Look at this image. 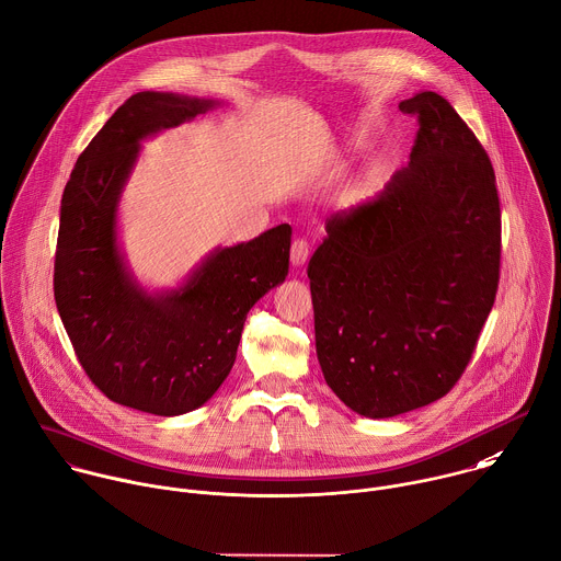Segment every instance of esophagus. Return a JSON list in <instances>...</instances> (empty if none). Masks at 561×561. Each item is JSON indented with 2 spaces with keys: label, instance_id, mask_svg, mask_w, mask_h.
Listing matches in <instances>:
<instances>
[{
  "label": "esophagus",
  "instance_id": "1",
  "mask_svg": "<svg viewBox=\"0 0 561 561\" xmlns=\"http://www.w3.org/2000/svg\"><path fill=\"white\" fill-rule=\"evenodd\" d=\"M308 255H310L308 242L295 240L293 247H290V264H293V266H304V264L308 262Z\"/></svg>",
  "mask_w": 561,
  "mask_h": 561
}]
</instances>
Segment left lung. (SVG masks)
Segmentation results:
<instances>
[{
  "instance_id": "8db88e82",
  "label": "left lung",
  "mask_w": 561,
  "mask_h": 561,
  "mask_svg": "<svg viewBox=\"0 0 561 561\" xmlns=\"http://www.w3.org/2000/svg\"><path fill=\"white\" fill-rule=\"evenodd\" d=\"M399 107L419 116L410 164L375 201L332 218L308 264L323 379L365 419L425 408L454 388L500 279L486 151L440 94L423 90Z\"/></svg>"
}]
</instances>
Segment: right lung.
I'll return each instance as SVG.
<instances>
[{
  "instance_id": "add662e5",
  "label": "right lung",
  "mask_w": 561,
  "mask_h": 561,
  "mask_svg": "<svg viewBox=\"0 0 561 561\" xmlns=\"http://www.w3.org/2000/svg\"><path fill=\"white\" fill-rule=\"evenodd\" d=\"M222 105L175 92L129 96L79 156L61 198L55 301L79 363L114 403L180 416L236 363L249 310L288 275V225L218 247L186 277L145 288L118 240V207L142 142Z\"/></svg>"
}]
</instances>
